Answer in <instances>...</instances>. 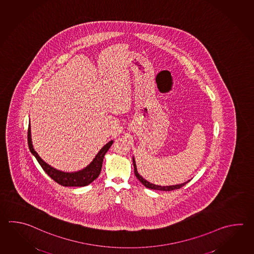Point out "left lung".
Instances as JSON below:
<instances>
[{
  "label": "left lung",
  "instance_id": "left-lung-1",
  "mask_svg": "<svg viewBox=\"0 0 254 254\" xmlns=\"http://www.w3.org/2000/svg\"><path fill=\"white\" fill-rule=\"evenodd\" d=\"M133 164H134V172H135V176H136V178L139 180L144 186H145L146 188H149V189H153V190H159V191H172V190H176V189H180L181 187H184V186H186L188 182H186V183H184V184H181V185H176V186H170V187H160V186H155V185H153V184H150L149 182L146 181L145 180L142 176H140L139 174L137 173V170H136V166H135V160H134V158H133Z\"/></svg>",
  "mask_w": 254,
  "mask_h": 254
}]
</instances>
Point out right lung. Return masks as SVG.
<instances>
[{
    "mask_svg": "<svg viewBox=\"0 0 254 254\" xmlns=\"http://www.w3.org/2000/svg\"><path fill=\"white\" fill-rule=\"evenodd\" d=\"M112 144H113V141H110L107 145H104L101 150L99 151V154L94 158L92 163L85 169L76 173H64V172L58 171L52 166L47 165L46 163L39 156L36 151L33 149V146L31 144L30 126L28 127V145H29L30 151L36 157L37 161L39 162V164L41 165L42 169L45 171L47 175L50 176L52 180H54L63 187H86L90 183H92L94 180H96V178H98V176L101 172L105 154L108 152Z\"/></svg>",
    "mask_w": 254,
    "mask_h": 254,
    "instance_id": "add662e5",
    "label": "right lung"
}]
</instances>
